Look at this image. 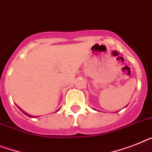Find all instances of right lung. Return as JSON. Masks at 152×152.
<instances>
[{
  "instance_id": "obj_1",
  "label": "right lung",
  "mask_w": 152,
  "mask_h": 152,
  "mask_svg": "<svg viewBox=\"0 0 152 152\" xmlns=\"http://www.w3.org/2000/svg\"><path fill=\"white\" fill-rule=\"evenodd\" d=\"M25 114H26V113H25ZM26 115H27V114H26ZM27 116H28V115H27ZM30 117H31V116H30Z\"/></svg>"
}]
</instances>
